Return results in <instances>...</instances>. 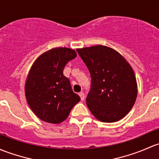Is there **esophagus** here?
<instances>
[{
	"label": "esophagus",
	"mask_w": 159,
	"mask_h": 159,
	"mask_svg": "<svg viewBox=\"0 0 159 159\" xmlns=\"http://www.w3.org/2000/svg\"><path fill=\"white\" fill-rule=\"evenodd\" d=\"M79 96H80V99H81V101L84 100L85 96H84V93H83V92H81V93H79Z\"/></svg>",
	"instance_id": "esophagus-1"
}]
</instances>
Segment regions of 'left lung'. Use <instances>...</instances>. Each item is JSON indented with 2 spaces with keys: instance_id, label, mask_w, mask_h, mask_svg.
Listing matches in <instances>:
<instances>
[{
  "instance_id": "left-lung-1",
  "label": "left lung",
  "mask_w": 159,
  "mask_h": 159,
  "mask_svg": "<svg viewBox=\"0 0 159 159\" xmlns=\"http://www.w3.org/2000/svg\"><path fill=\"white\" fill-rule=\"evenodd\" d=\"M91 76L86 105L101 122H114L128 114L137 97L135 73L113 49L102 45L77 49Z\"/></svg>"
}]
</instances>
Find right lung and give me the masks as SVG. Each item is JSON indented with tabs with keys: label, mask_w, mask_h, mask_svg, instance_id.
Instances as JSON below:
<instances>
[{
	"label": "right lung",
	"mask_w": 159,
	"mask_h": 159,
	"mask_svg": "<svg viewBox=\"0 0 159 159\" xmlns=\"http://www.w3.org/2000/svg\"><path fill=\"white\" fill-rule=\"evenodd\" d=\"M76 57L72 49L57 47L40 55L31 66L26 80V99L34 114L44 122H63L80 101L63 75L66 63Z\"/></svg>",
	"instance_id": "obj_1"
}]
</instances>
